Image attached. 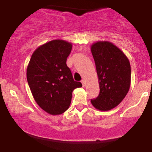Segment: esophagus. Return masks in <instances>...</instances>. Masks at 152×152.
Here are the masks:
<instances>
[{"mask_svg":"<svg viewBox=\"0 0 152 152\" xmlns=\"http://www.w3.org/2000/svg\"><path fill=\"white\" fill-rule=\"evenodd\" d=\"M81 83H82V85H83V87L86 86V81H85V80H82Z\"/></svg>","mask_w":152,"mask_h":152,"instance_id":"1","label":"esophagus"}]
</instances>
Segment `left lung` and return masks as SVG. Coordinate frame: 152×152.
<instances>
[{"label": "left lung", "instance_id": "8db88e82", "mask_svg": "<svg viewBox=\"0 0 152 152\" xmlns=\"http://www.w3.org/2000/svg\"><path fill=\"white\" fill-rule=\"evenodd\" d=\"M98 75L100 93L91 103L99 111L114 109L130 88L131 66L121 49L109 41H97L91 46Z\"/></svg>", "mask_w": 152, "mask_h": 152}]
</instances>
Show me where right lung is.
Instances as JSON below:
<instances>
[{"instance_id":"obj_1","label":"right lung","mask_w":152,"mask_h":152,"mask_svg":"<svg viewBox=\"0 0 152 152\" xmlns=\"http://www.w3.org/2000/svg\"><path fill=\"white\" fill-rule=\"evenodd\" d=\"M72 43L56 39L38 46L33 53L26 77L34 100L43 111L59 115L69 108L75 88L82 86L75 81L66 60Z\"/></svg>"}]
</instances>
